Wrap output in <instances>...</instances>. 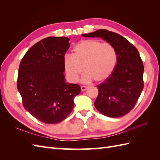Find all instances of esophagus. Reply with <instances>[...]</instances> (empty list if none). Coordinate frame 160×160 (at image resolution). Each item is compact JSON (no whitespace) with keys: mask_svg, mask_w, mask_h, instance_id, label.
I'll use <instances>...</instances> for the list:
<instances>
[{"mask_svg":"<svg viewBox=\"0 0 160 160\" xmlns=\"http://www.w3.org/2000/svg\"><path fill=\"white\" fill-rule=\"evenodd\" d=\"M88 87H87V86H81V91H85L86 89H88Z\"/></svg>","mask_w":160,"mask_h":160,"instance_id":"obj_1","label":"esophagus"}]
</instances>
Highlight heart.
Instances as JSON below:
<instances>
[{
    "label": "heart",
    "instance_id": "heart-1",
    "mask_svg": "<svg viewBox=\"0 0 160 160\" xmlns=\"http://www.w3.org/2000/svg\"><path fill=\"white\" fill-rule=\"evenodd\" d=\"M116 62L117 53L113 46L95 39L80 41L74 47L73 55H66L63 59L67 77L72 83L79 80L83 67L85 72L82 81H103L112 73Z\"/></svg>",
    "mask_w": 160,
    "mask_h": 160
}]
</instances>
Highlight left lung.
<instances>
[{
	"label": "left lung",
	"mask_w": 160,
	"mask_h": 160,
	"mask_svg": "<svg viewBox=\"0 0 160 160\" xmlns=\"http://www.w3.org/2000/svg\"><path fill=\"white\" fill-rule=\"evenodd\" d=\"M85 37H101L112 45L117 63L112 73L98 85L94 105L101 113L110 118L122 117L133 109L143 89V64L135 47L119 34L99 29Z\"/></svg>",
	"instance_id": "8db88e82"
}]
</instances>
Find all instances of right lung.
<instances>
[{"mask_svg": "<svg viewBox=\"0 0 160 160\" xmlns=\"http://www.w3.org/2000/svg\"><path fill=\"white\" fill-rule=\"evenodd\" d=\"M69 38L49 37L31 47L18 68L17 89L23 107L41 122H62L74 108L79 85L66 83L63 59Z\"/></svg>", "mask_w": 160, "mask_h": 160, "instance_id": "obj_1", "label": "right lung"}]
</instances>
